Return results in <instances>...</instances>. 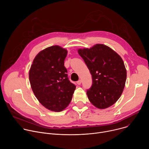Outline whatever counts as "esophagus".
Here are the masks:
<instances>
[{"mask_svg": "<svg viewBox=\"0 0 149 149\" xmlns=\"http://www.w3.org/2000/svg\"><path fill=\"white\" fill-rule=\"evenodd\" d=\"M81 82H82L81 80H79V81H78L77 82V83L78 85H80V84H81Z\"/></svg>", "mask_w": 149, "mask_h": 149, "instance_id": "1", "label": "esophagus"}]
</instances>
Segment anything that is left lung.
<instances>
[{"label": "left lung", "instance_id": "obj_1", "mask_svg": "<svg viewBox=\"0 0 149 149\" xmlns=\"http://www.w3.org/2000/svg\"><path fill=\"white\" fill-rule=\"evenodd\" d=\"M93 77L87 95L95 107L105 109L113 105L121 95L127 71L121 56L111 48L101 44L90 48L78 49Z\"/></svg>", "mask_w": 149, "mask_h": 149}]
</instances>
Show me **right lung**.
<instances>
[{
  "instance_id": "1",
  "label": "right lung",
  "mask_w": 149,
  "mask_h": 149,
  "mask_svg": "<svg viewBox=\"0 0 149 149\" xmlns=\"http://www.w3.org/2000/svg\"><path fill=\"white\" fill-rule=\"evenodd\" d=\"M67 53L58 45L48 47L36 55L29 71L33 94L50 111L60 112L67 107L76 88L68 79L64 67Z\"/></svg>"
}]
</instances>
